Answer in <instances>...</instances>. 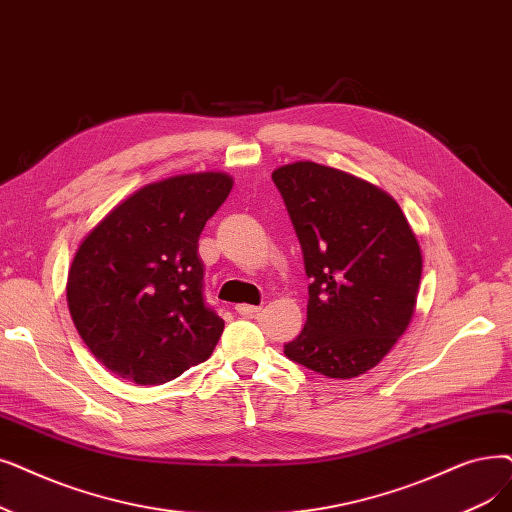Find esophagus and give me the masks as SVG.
<instances>
[{"label": "esophagus", "instance_id": "1", "mask_svg": "<svg viewBox=\"0 0 512 512\" xmlns=\"http://www.w3.org/2000/svg\"><path fill=\"white\" fill-rule=\"evenodd\" d=\"M259 309H261L259 305H247V303H240V305H236V311H238V314H240V316H247V318L255 316Z\"/></svg>", "mask_w": 512, "mask_h": 512}]
</instances>
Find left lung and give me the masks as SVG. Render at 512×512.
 Instances as JSON below:
<instances>
[{"label":"left lung","instance_id":"8db88e82","mask_svg":"<svg viewBox=\"0 0 512 512\" xmlns=\"http://www.w3.org/2000/svg\"><path fill=\"white\" fill-rule=\"evenodd\" d=\"M311 280L307 322L286 358L328 379L379 364L404 335L422 255L406 215L381 188L311 161L272 173Z\"/></svg>","mask_w":512,"mask_h":512}]
</instances>
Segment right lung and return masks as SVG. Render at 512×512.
I'll return each instance as SVG.
<instances>
[{"label": "right lung", "instance_id": "add662e5", "mask_svg": "<svg viewBox=\"0 0 512 512\" xmlns=\"http://www.w3.org/2000/svg\"><path fill=\"white\" fill-rule=\"evenodd\" d=\"M232 177L173 175L133 192L87 234L66 280L83 343L110 372L161 385L213 353L224 320L205 303L198 236Z\"/></svg>", "mask_w": 512, "mask_h": 512}]
</instances>
